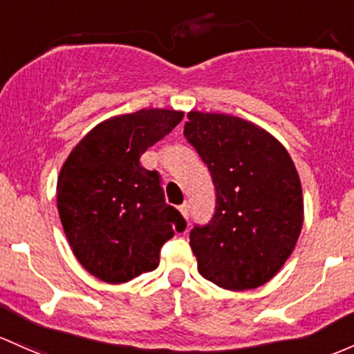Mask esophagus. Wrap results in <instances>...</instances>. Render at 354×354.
Returning a JSON list of instances; mask_svg holds the SVG:
<instances>
[{
    "label": "esophagus",
    "mask_w": 354,
    "mask_h": 354,
    "mask_svg": "<svg viewBox=\"0 0 354 354\" xmlns=\"http://www.w3.org/2000/svg\"><path fill=\"white\" fill-rule=\"evenodd\" d=\"M180 212L185 218H188L189 217V203H183V205H180Z\"/></svg>",
    "instance_id": "obj_1"
}]
</instances>
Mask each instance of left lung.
I'll return each mask as SVG.
<instances>
[{
    "mask_svg": "<svg viewBox=\"0 0 354 354\" xmlns=\"http://www.w3.org/2000/svg\"><path fill=\"white\" fill-rule=\"evenodd\" d=\"M183 136L215 189L214 215L189 232L200 274L234 292L265 285L302 230V187L292 158L265 130L230 115L189 111Z\"/></svg>",
    "mask_w": 354,
    "mask_h": 354,
    "instance_id": "1",
    "label": "left lung"
}]
</instances>
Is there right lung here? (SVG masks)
<instances>
[{
  "label": "right lung",
  "instance_id": "1",
  "mask_svg": "<svg viewBox=\"0 0 354 354\" xmlns=\"http://www.w3.org/2000/svg\"><path fill=\"white\" fill-rule=\"evenodd\" d=\"M183 118L139 110L96 125L73 149L57 181V208L71 249L93 277L122 283L154 271L165 243L187 221L167 205L161 176L140 156Z\"/></svg>",
  "mask_w": 354,
  "mask_h": 354
}]
</instances>
